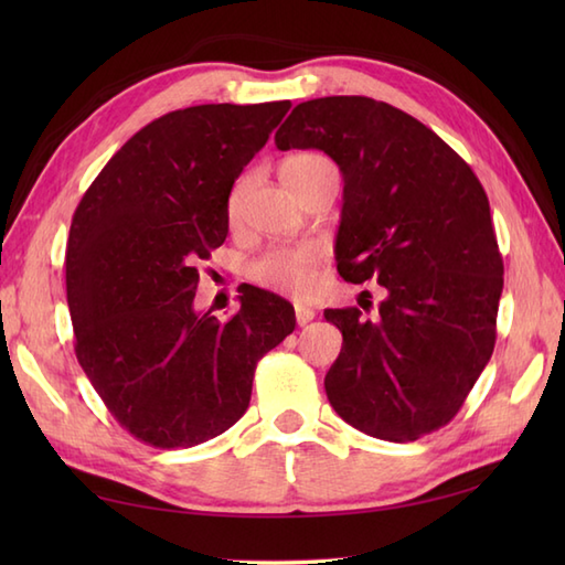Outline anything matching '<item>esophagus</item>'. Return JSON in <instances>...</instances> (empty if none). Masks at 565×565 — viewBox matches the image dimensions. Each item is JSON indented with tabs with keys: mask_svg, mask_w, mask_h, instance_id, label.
<instances>
[{
	"mask_svg": "<svg viewBox=\"0 0 565 565\" xmlns=\"http://www.w3.org/2000/svg\"><path fill=\"white\" fill-rule=\"evenodd\" d=\"M316 318V310L313 308H308V306H296V322H298V326H308V322L310 320H313Z\"/></svg>",
	"mask_w": 565,
	"mask_h": 565,
	"instance_id": "34e87169",
	"label": "esophagus"
}]
</instances>
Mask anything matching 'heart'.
Here are the masks:
<instances>
[{
	"instance_id": "obj_1",
	"label": "heart",
	"mask_w": 565,
	"mask_h": 565,
	"mask_svg": "<svg viewBox=\"0 0 565 565\" xmlns=\"http://www.w3.org/2000/svg\"><path fill=\"white\" fill-rule=\"evenodd\" d=\"M320 167H332L322 154L318 152H298L291 154L289 160L281 164V177L286 184H291L294 179L303 177ZM243 194H245V182H237L227 196V215L237 218L239 206H243ZM326 257V249L318 243H301V245H281L271 247L259 255L255 262L249 264V279L264 286V289L279 291V294H291V296H306L313 291L318 281V269L320 262Z\"/></svg>"
}]
</instances>
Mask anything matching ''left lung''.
I'll use <instances>...</instances> for the list:
<instances>
[{
    "label": "left lung",
    "instance_id": "8db88e82",
    "mask_svg": "<svg viewBox=\"0 0 565 565\" xmlns=\"http://www.w3.org/2000/svg\"><path fill=\"white\" fill-rule=\"evenodd\" d=\"M274 140L340 164L338 271L383 289L374 320L326 310L342 332L326 376L332 407L386 441L451 423L493 354L505 271L478 177L435 130L369 97L298 104Z\"/></svg>",
    "mask_w": 565,
    "mask_h": 565
}]
</instances>
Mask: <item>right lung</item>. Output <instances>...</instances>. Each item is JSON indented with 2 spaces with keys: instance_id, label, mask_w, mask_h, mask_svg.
<instances>
[{
  "instance_id": "obj_1",
  "label": "right lung",
  "mask_w": 565,
  "mask_h": 565,
  "mask_svg": "<svg viewBox=\"0 0 565 565\" xmlns=\"http://www.w3.org/2000/svg\"><path fill=\"white\" fill-rule=\"evenodd\" d=\"M291 102L201 104L140 128L72 215L65 284L75 354L136 439L186 449L245 415L259 359L296 328L245 286L221 322L194 310L199 264L227 235V196Z\"/></svg>"
}]
</instances>
